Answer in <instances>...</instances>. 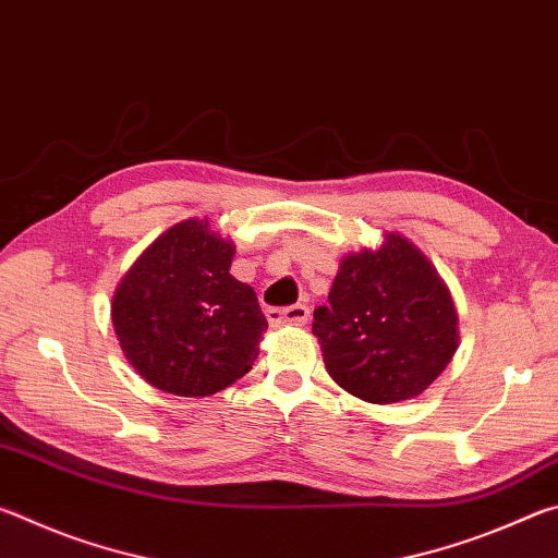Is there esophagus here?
I'll list each match as a JSON object with an SVG mask.
<instances>
[{"label":"esophagus","mask_w":558,"mask_h":558,"mask_svg":"<svg viewBox=\"0 0 558 558\" xmlns=\"http://www.w3.org/2000/svg\"><path fill=\"white\" fill-rule=\"evenodd\" d=\"M266 317H268V323L272 327H282V325L302 327V325H307V319H310V307L307 305H290V307H282V310L270 307Z\"/></svg>","instance_id":"34e87169"}]
</instances>
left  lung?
Wrapping results in <instances>:
<instances>
[{"instance_id":"left-lung-1","label":"left lung","mask_w":558,"mask_h":558,"mask_svg":"<svg viewBox=\"0 0 558 558\" xmlns=\"http://www.w3.org/2000/svg\"><path fill=\"white\" fill-rule=\"evenodd\" d=\"M327 374L369 403L415 399L458 349V310L446 280L401 233L347 253L327 305L315 310Z\"/></svg>"}]
</instances>
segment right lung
I'll return each instance as SVG.
<instances>
[{
  "mask_svg": "<svg viewBox=\"0 0 558 558\" xmlns=\"http://www.w3.org/2000/svg\"><path fill=\"white\" fill-rule=\"evenodd\" d=\"M235 245L206 219L167 229L118 282L110 317L128 362L155 389L211 396L251 372L266 315L231 276Z\"/></svg>",
  "mask_w": 558,
  "mask_h": 558,
  "instance_id": "right-lung-1",
  "label": "right lung"
}]
</instances>
